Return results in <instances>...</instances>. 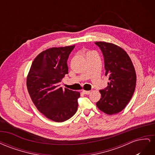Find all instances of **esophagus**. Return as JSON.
Here are the masks:
<instances>
[{"mask_svg": "<svg viewBox=\"0 0 155 155\" xmlns=\"http://www.w3.org/2000/svg\"><path fill=\"white\" fill-rule=\"evenodd\" d=\"M83 92L85 94H89L91 93V91H85V90H83Z\"/></svg>", "mask_w": 155, "mask_h": 155, "instance_id": "esophagus-1", "label": "esophagus"}]
</instances>
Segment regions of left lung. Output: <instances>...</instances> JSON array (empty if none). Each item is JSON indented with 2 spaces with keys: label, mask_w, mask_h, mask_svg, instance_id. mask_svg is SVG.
Listing matches in <instances>:
<instances>
[{
  "label": "left lung",
  "mask_w": 155,
  "mask_h": 155,
  "mask_svg": "<svg viewBox=\"0 0 155 155\" xmlns=\"http://www.w3.org/2000/svg\"><path fill=\"white\" fill-rule=\"evenodd\" d=\"M104 57L108 86L100 90V100L96 106L104 113L112 115L121 112L128 104L134 94L137 75L130 58L126 51L114 44L96 42Z\"/></svg>",
  "instance_id": "left-lung-1"
}]
</instances>
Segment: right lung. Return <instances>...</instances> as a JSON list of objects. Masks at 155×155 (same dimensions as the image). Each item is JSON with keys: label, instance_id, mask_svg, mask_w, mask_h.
Masks as SVG:
<instances>
[{"label": "right lung", "instance_id": "right-lung-1", "mask_svg": "<svg viewBox=\"0 0 155 155\" xmlns=\"http://www.w3.org/2000/svg\"><path fill=\"white\" fill-rule=\"evenodd\" d=\"M75 45L50 48L42 51L33 61L26 79L31 99L46 118L63 122L78 110L80 93L60 87L68 68L67 60Z\"/></svg>", "mask_w": 155, "mask_h": 155}]
</instances>
